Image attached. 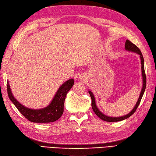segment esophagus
I'll return each mask as SVG.
<instances>
[{
    "label": "esophagus",
    "mask_w": 156,
    "mask_h": 156,
    "mask_svg": "<svg viewBox=\"0 0 156 156\" xmlns=\"http://www.w3.org/2000/svg\"><path fill=\"white\" fill-rule=\"evenodd\" d=\"M79 79H80L81 81H85V79H87V75H86V74H85V73L81 74L80 75H79Z\"/></svg>",
    "instance_id": "obj_1"
}]
</instances>
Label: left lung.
I'll return each instance as SVG.
<instances>
[{"label": "left lung", "mask_w": 156, "mask_h": 156, "mask_svg": "<svg viewBox=\"0 0 156 156\" xmlns=\"http://www.w3.org/2000/svg\"><path fill=\"white\" fill-rule=\"evenodd\" d=\"M125 48L126 50V51L129 52H134L137 54V55H139L140 56V60H141V73H142V80H143V85H142V88L140 92V94H139V96L138 98V100L136 101V103L135 104V106L133 108V109L129 113H128L126 115H124L122 116H118V117H112V116H108L104 114V113H102L101 111L98 109V108L96 106V100H95L94 96L92 92L89 90V94H90L91 98V107L92 109H93L94 112H95V114L99 117L100 119H101V120H104V121L106 122H118V121H121V120H123L125 119H128L129 117L131 116L132 114H133L136 108H137L138 106L140 104V101L141 100V98L144 96V94L145 90V87H146V76H145V69H144V57H143V55L141 54V52L140 51V50L138 48L137 46H136L134 44H133L131 42H130L129 40H126L125 42Z\"/></svg>", "instance_id": "8db88e82"}]
</instances>
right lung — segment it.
I'll return each instance as SVG.
<instances>
[{
  "mask_svg": "<svg viewBox=\"0 0 156 156\" xmlns=\"http://www.w3.org/2000/svg\"><path fill=\"white\" fill-rule=\"evenodd\" d=\"M73 85V79H70L65 81L60 85L48 106L40 109L29 108L24 106L15 99L11 91L9 81H7V92L9 99L27 120L32 122L46 123L55 122L62 116L64 111V103L66 94Z\"/></svg>",
  "mask_w": 156,
  "mask_h": 156,
  "instance_id": "1",
  "label": "right lung"
}]
</instances>
